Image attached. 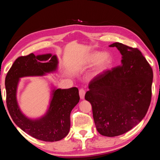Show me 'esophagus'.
Here are the masks:
<instances>
[{
	"label": "esophagus",
	"mask_w": 160,
	"mask_h": 160,
	"mask_svg": "<svg viewBox=\"0 0 160 160\" xmlns=\"http://www.w3.org/2000/svg\"><path fill=\"white\" fill-rule=\"evenodd\" d=\"M79 96H80V98L81 99H83L85 98V91L83 89H79Z\"/></svg>",
	"instance_id": "1"
}]
</instances>
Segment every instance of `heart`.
Returning <instances> with one entry per match:
<instances>
[{
	"instance_id": "obj_1",
	"label": "heart",
	"mask_w": 160,
	"mask_h": 160,
	"mask_svg": "<svg viewBox=\"0 0 160 160\" xmlns=\"http://www.w3.org/2000/svg\"><path fill=\"white\" fill-rule=\"evenodd\" d=\"M86 62L89 65L98 62L95 69L90 73L91 77H94L108 68L111 62V57L108 53L93 51L90 53L86 60Z\"/></svg>"
}]
</instances>
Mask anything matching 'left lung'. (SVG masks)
<instances>
[{"instance_id": "8db88e82", "label": "left lung", "mask_w": 160, "mask_h": 160, "mask_svg": "<svg viewBox=\"0 0 160 160\" xmlns=\"http://www.w3.org/2000/svg\"><path fill=\"white\" fill-rule=\"evenodd\" d=\"M121 65L91 81L85 99L92 105L98 132L107 137L122 135L146 116L152 99L153 71L142 52L114 42Z\"/></svg>"}]
</instances>
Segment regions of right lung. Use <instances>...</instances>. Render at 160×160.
Returning <instances> with one entry per match:
<instances>
[{"label": "right lung", "instance_id": "obj_1", "mask_svg": "<svg viewBox=\"0 0 160 160\" xmlns=\"http://www.w3.org/2000/svg\"><path fill=\"white\" fill-rule=\"evenodd\" d=\"M58 64L56 55L35 56L31 53L16 59L5 79L7 106L12 121L27 134L44 142L59 141L69 133L70 114L80 99L78 89H57L52 86L48 109L36 119L28 118L22 112L17 99V89L21 78L52 73L57 71Z\"/></svg>", "mask_w": 160, "mask_h": 160}]
</instances>
